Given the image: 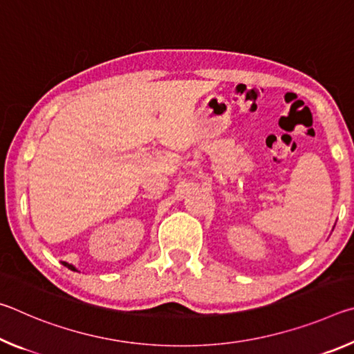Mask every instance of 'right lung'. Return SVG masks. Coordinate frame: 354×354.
Wrapping results in <instances>:
<instances>
[{"label":"right lung","mask_w":354,"mask_h":354,"mask_svg":"<svg viewBox=\"0 0 354 354\" xmlns=\"http://www.w3.org/2000/svg\"><path fill=\"white\" fill-rule=\"evenodd\" d=\"M62 263H64V266H65V267H68V268H70V270H73V272H77V270H76V268H75L73 266H71V263H67V262H62Z\"/></svg>","instance_id":"right-lung-1"}]
</instances>
